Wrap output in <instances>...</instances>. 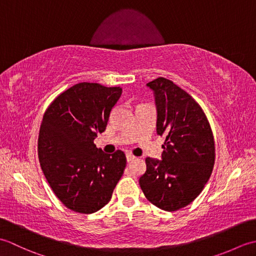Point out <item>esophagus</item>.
Listing matches in <instances>:
<instances>
[{
	"label": "esophagus",
	"mask_w": 256,
	"mask_h": 256,
	"mask_svg": "<svg viewBox=\"0 0 256 256\" xmlns=\"http://www.w3.org/2000/svg\"><path fill=\"white\" fill-rule=\"evenodd\" d=\"M126 160H128V162H131V160H135V156L134 155H132V154H126Z\"/></svg>",
	"instance_id": "esophagus-1"
}]
</instances>
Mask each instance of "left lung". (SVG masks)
<instances>
[{"instance_id":"obj_1","label":"left lung","mask_w":256,"mask_h":256,"mask_svg":"<svg viewBox=\"0 0 256 256\" xmlns=\"http://www.w3.org/2000/svg\"><path fill=\"white\" fill-rule=\"evenodd\" d=\"M148 86L155 96L156 131L165 142L162 160H145L140 186L157 208L176 211L192 204L209 180L216 158L214 134L199 103L172 80L160 77Z\"/></svg>"}]
</instances>
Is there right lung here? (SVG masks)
<instances>
[{"mask_svg":"<svg viewBox=\"0 0 256 256\" xmlns=\"http://www.w3.org/2000/svg\"><path fill=\"white\" fill-rule=\"evenodd\" d=\"M120 86L80 82L45 111L38 135V158L54 194L68 209L94 214L111 200L126 166L122 150L103 153L94 144L106 131Z\"/></svg>","mask_w":256,"mask_h":256,"instance_id":"obj_1","label":"right lung"}]
</instances>
